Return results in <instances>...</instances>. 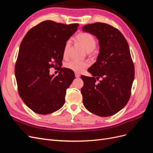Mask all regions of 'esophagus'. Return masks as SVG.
Here are the masks:
<instances>
[{
    "label": "esophagus",
    "instance_id": "1",
    "mask_svg": "<svg viewBox=\"0 0 153 153\" xmlns=\"http://www.w3.org/2000/svg\"><path fill=\"white\" fill-rule=\"evenodd\" d=\"M75 77H76V78H79V77L80 76V74H78V73H75Z\"/></svg>",
    "mask_w": 153,
    "mask_h": 153
}]
</instances>
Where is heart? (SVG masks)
Listing matches in <instances>:
<instances>
[{
  "mask_svg": "<svg viewBox=\"0 0 153 153\" xmlns=\"http://www.w3.org/2000/svg\"><path fill=\"white\" fill-rule=\"evenodd\" d=\"M76 39L78 43L87 52H91L93 51L96 47L97 42L94 37L88 32H82L76 36ZM71 46V41L68 40L64 45L63 55L64 57H67L69 53V48ZM89 66L87 62H80L77 61H72L68 62L66 66L70 70L75 73H82Z\"/></svg>",
  "mask_w": 153,
  "mask_h": 153,
  "instance_id": "1",
  "label": "heart"
}]
</instances>
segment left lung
Listing matches in <instances>:
<instances>
[{"instance_id": "left-lung-1", "label": "left lung", "mask_w": 153, "mask_h": 153, "mask_svg": "<svg viewBox=\"0 0 153 153\" xmlns=\"http://www.w3.org/2000/svg\"><path fill=\"white\" fill-rule=\"evenodd\" d=\"M82 30L95 36L100 46L96 62L88 69L92 76H81L83 104L98 116H111L126 106L131 95L135 69L129 45L121 32L108 24H88Z\"/></svg>"}]
</instances>
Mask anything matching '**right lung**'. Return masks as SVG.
<instances>
[{"instance_id": "obj_1", "label": "right lung", "mask_w": 153, "mask_h": 153, "mask_svg": "<svg viewBox=\"0 0 153 153\" xmlns=\"http://www.w3.org/2000/svg\"><path fill=\"white\" fill-rule=\"evenodd\" d=\"M78 24L65 25L46 20L32 27L23 39L15 68L18 93L35 113L46 115L61 108L74 71L61 68L64 45L77 30ZM60 69L59 75L49 68Z\"/></svg>"}]
</instances>
